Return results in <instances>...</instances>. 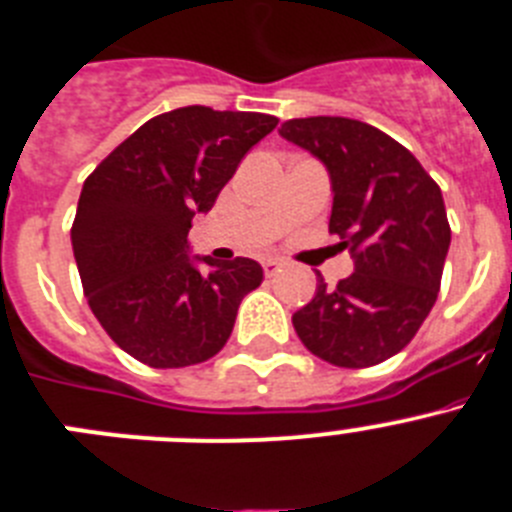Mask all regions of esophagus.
<instances>
[{"label":"esophagus","mask_w":512,"mask_h":512,"mask_svg":"<svg viewBox=\"0 0 512 512\" xmlns=\"http://www.w3.org/2000/svg\"><path fill=\"white\" fill-rule=\"evenodd\" d=\"M279 269H282V261H279V259H266L264 261V274H266V277H274V274H277Z\"/></svg>","instance_id":"34e87169"}]
</instances>
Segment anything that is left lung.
I'll return each mask as SVG.
<instances>
[{
  "mask_svg": "<svg viewBox=\"0 0 512 512\" xmlns=\"http://www.w3.org/2000/svg\"><path fill=\"white\" fill-rule=\"evenodd\" d=\"M279 135L318 156L333 184L330 233L354 274L292 315L307 351L364 369L408 346L441 289L451 228L438 184L395 138L348 117H300ZM320 277V274H318Z\"/></svg>",
  "mask_w": 512,
  "mask_h": 512,
  "instance_id": "1",
  "label": "left lung"
}]
</instances>
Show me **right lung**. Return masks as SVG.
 <instances>
[{
    "label": "right lung",
    "mask_w": 512,
    "mask_h": 512,
    "mask_svg": "<svg viewBox=\"0 0 512 512\" xmlns=\"http://www.w3.org/2000/svg\"><path fill=\"white\" fill-rule=\"evenodd\" d=\"M277 122L261 112L179 107L143 122L87 176L71 246L94 318L125 354L179 369L228 343L238 305L264 269L241 256L225 264L205 256L212 271L202 274L187 235Z\"/></svg>",
    "instance_id": "right-lung-1"
}]
</instances>
